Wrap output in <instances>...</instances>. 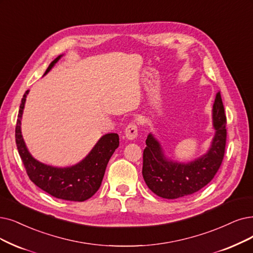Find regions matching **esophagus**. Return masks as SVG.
<instances>
[{"mask_svg": "<svg viewBox=\"0 0 253 253\" xmlns=\"http://www.w3.org/2000/svg\"><path fill=\"white\" fill-rule=\"evenodd\" d=\"M137 134H138V127L136 124H133V123L129 124L125 129V135L128 140L135 139L137 137Z\"/></svg>", "mask_w": 253, "mask_h": 253, "instance_id": "1", "label": "esophagus"}]
</instances>
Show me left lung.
I'll return each instance as SVG.
<instances>
[{"mask_svg": "<svg viewBox=\"0 0 253 253\" xmlns=\"http://www.w3.org/2000/svg\"><path fill=\"white\" fill-rule=\"evenodd\" d=\"M215 135L208 153L189 163L168 160L159 141L149 134L143 151L142 174L147 187L162 198L188 196L207 186L221 166L226 144V116L220 92L213 106Z\"/></svg>", "mask_w": 253, "mask_h": 253, "instance_id": "1", "label": "left lung"}]
</instances>
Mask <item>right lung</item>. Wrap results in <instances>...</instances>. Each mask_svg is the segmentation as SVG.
<instances>
[{
    "label": "right lung",
    "mask_w": 253,
    "mask_h": 253,
    "mask_svg": "<svg viewBox=\"0 0 253 253\" xmlns=\"http://www.w3.org/2000/svg\"><path fill=\"white\" fill-rule=\"evenodd\" d=\"M61 57L62 55H60L52 61L43 76L53 68ZM28 93L29 90L24 94L19 106L15 126V142L29 178L38 188L56 198L70 201L87 200L96 193L102 184L108 162L119 145L118 135L115 133L104 135L86 158L74 166L60 168L45 165L29 153L22 136L21 123Z\"/></svg>",
    "instance_id": "obj_1"
}]
</instances>
